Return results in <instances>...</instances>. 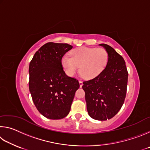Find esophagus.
<instances>
[{
  "instance_id": "1",
  "label": "esophagus",
  "mask_w": 150,
  "mask_h": 150,
  "mask_svg": "<svg viewBox=\"0 0 150 150\" xmlns=\"http://www.w3.org/2000/svg\"><path fill=\"white\" fill-rule=\"evenodd\" d=\"M79 83L80 87H82V86H83V83L82 81H79Z\"/></svg>"
}]
</instances>
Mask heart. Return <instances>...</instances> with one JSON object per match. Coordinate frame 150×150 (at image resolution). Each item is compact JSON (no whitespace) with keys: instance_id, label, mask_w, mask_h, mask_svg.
Wrapping results in <instances>:
<instances>
[{"instance_id":"1","label":"heart","mask_w":150,"mask_h":150,"mask_svg":"<svg viewBox=\"0 0 150 150\" xmlns=\"http://www.w3.org/2000/svg\"><path fill=\"white\" fill-rule=\"evenodd\" d=\"M71 57L64 55L62 65L66 74L72 77L78 71L86 79L95 78L103 71L107 64L108 55L103 48L81 47L71 52Z\"/></svg>"}]
</instances>
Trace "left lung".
I'll return each mask as SVG.
<instances>
[{"instance_id": "8db88e82", "label": "left lung", "mask_w": 150, "mask_h": 150, "mask_svg": "<svg viewBox=\"0 0 150 150\" xmlns=\"http://www.w3.org/2000/svg\"><path fill=\"white\" fill-rule=\"evenodd\" d=\"M108 55L107 64L99 75L84 81L87 112L91 118L106 120L114 117L123 105L126 95L128 73L125 61L110 45L99 44Z\"/></svg>"}]
</instances>
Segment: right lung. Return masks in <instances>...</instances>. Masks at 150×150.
I'll return each mask as SVG.
<instances>
[{
    "instance_id": "1",
    "label": "right lung",
    "mask_w": 150,
    "mask_h": 150,
    "mask_svg": "<svg viewBox=\"0 0 150 150\" xmlns=\"http://www.w3.org/2000/svg\"><path fill=\"white\" fill-rule=\"evenodd\" d=\"M67 44L49 42L35 53L29 65V89L40 114L52 120L69 114L79 83L65 74L62 59L71 50Z\"/></svg>"
}]
</instances>
